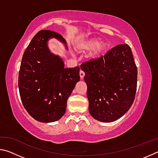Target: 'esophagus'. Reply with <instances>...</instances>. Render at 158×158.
Returning a JSON list of instances; mask_svg holds the SVG:
<instances>
[{
	"label": "esophagus",
	"mask_w": 158,
	"mask_h": 158,
	"mask_svg": "<svg viewBox=\"0 0 158 158\" xmlns=\"http://www.w3.org/2000/svg\"><path fill=\"white\" fill-rule=\"evenodd\" d=\"M79 75H80V77H81V79H82L84 77V76H85L84 72L82 71V70H80V72H79Z\"/></svg>",
	"instance_id": "esophagus-1"
}]
</instances>
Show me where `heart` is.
<instances>
[{
    "label": "heart",
    "instance_id": "1",
    "mask_svg": "<svg viewBox=\"0 0 158 158\" xmlns=\"http://www.w3.org/2000/svg\"><path fill=\"white\" fill-rule=\"evenodd\" d=\"M108 44L106 42L102 41L94 37H85L80 40L77 45V49L80 52L85 53L91 51L90 58L91 59H98L105 54L107 49Z\"/></svg>",
    "mask_w": 158,
    "mask_h": 158
}]
</instances>
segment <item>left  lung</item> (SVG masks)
Listing matches in <instances>:
<instances>
[{
	"label": "left lung",
	"mask_w": 158,
	"mask_h": 158,
	"mask_svg": "<svg viewBox=\"0 0 158 158\" xmlns=\"http://www.w3.org/2000/svg\"><path fill=\"white\" fill-rule=\"evenodd\" d=\"M90 115L97 121H116L129 110L137 91V68L128 44H119L98 59L83 63Z\"/></svg>",
	"instance_id": "obj_1"
}]
</instances>
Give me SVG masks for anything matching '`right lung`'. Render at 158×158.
<instances>
[{
  "label": "right lung",
  "instance_id": "obj_1",
  "mask_svg": "<svg viewBox=\"0 0 158 158\" xmlns=\"http://www.w3.org/2000/svg\"><path fill=\"white\" fill-rule=\"evenodd\" d=\"M56 38L65 49V40L54 31L42 30L23 53L18 85L23 105L36 121L51 123L60 119L67 101L80 80L79 67L65 68L59 56L50 52L48 42Z\"/></svg>",
  "mask_w": 158,
  "mask_h": 158
}]
</instances>
